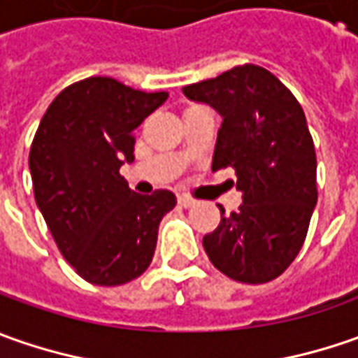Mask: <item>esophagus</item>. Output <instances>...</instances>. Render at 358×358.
I'll list each match as a JSON object with an SVG mask.
<instances>
[{"label": "esophagus", "mask_w": 358, "mask_h": 358, "mask_svg": "<svg viewBox=\"0 0 358 358\" xmlns=\"http://www.w3.org/2000/svg\"><path fill=\"white\" fill-rule=\"evenodd\" d=\"M177 203H179L181 207H185V209H189V207H193V205H195L197 201L191 199V197H187V195H179V197H177Z\"/></svg>", "instance_id": "obj_1"}]
</instances>
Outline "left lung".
Here are the masks:
<instances>
[{"label": "left lung", "instance_id": "1", "mask_svg": "<svg viewBox=\"0 0 358 358\" xmlns=\"http://www.w3.org/2000/svg\"><path fill=\"white\" fill-rule=\"evenodd\" d=\"M221 115L213 171L233 167L243 205L203 237L215 267L239 282L277 279L307 237L317 205V157L295 95L271 71L243 65L183 87Z\"/></svg>", "mask_w": 358, "mask_h": 358}]
</instances>
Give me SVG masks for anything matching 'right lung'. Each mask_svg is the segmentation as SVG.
I'll use <instances>...</instances> for the list:
<instances>
[{
	"label": "right lung",
	"instance_id": "obj_1",
	"mask_svg": "<svg viewBox=\"0 0 358 358\" xmlns=\"http://www.w3.org/2000/svg\"><path fill=\"white\" fill-rule=\"evenodd\" d=\"M169 93L131 90L111 77H87L53 99L29 151L35 203L79 277L123 285L149 267L171 191L139 195L119 175L133 163V131Z\"/></svg>",
	"mask_w": 358,
	"mask_h": 358
}]
</instances>
